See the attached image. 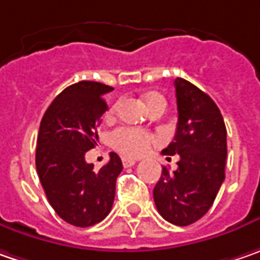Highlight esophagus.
<instances>
[{
	"label": "esophagus",
	"instance_id": "obj_1",
	"mask_svg": "<svg viewBox=\"0 0 260 260\" xmlns=\"http://www.w3.org/2000/svg\"><path fill=\"white\" fill-rule=\"evenodd\" d=\"M135 163H137L135 160L128 158V157H123V158H122V164H123V167H131V166H134Z\"/></svg>",
	"mask_w": 260,
	"mask_h": 260
}]
</instances>
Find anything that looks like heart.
<instances>
[{
    "instance_id": "heart-1",
    "label": "heart",
    "mask_w": 260,
    "mask_h": 260,
    "mask_svg": "<svg viewBox=\"0 0 260 260\" xmlns=\"http://www.w3.org/2000/svg\"><path fill=\"white\" fill-rule=\"evenodd\" d=\"M144 102L148 106V109L154 105H157V103H166L164 97L158 93H148L144 97ZM115 110H116V106H112L109 109V115L115 113ZM109 141H110V145L113 148H116L119 152L129 155V157H138V155H142L147 151L150 148V145L154 144L157 140L154 135L145 132V131L122 126V128H118L110 134Z\"/></svg>"
}]
</instances>
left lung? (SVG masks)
<instances>
[{
	"label": "left lung",
	"mask_w": 260,
	"mask_h": 260,
	"mask_svg": "<svg viewBox=\"0 0 260 260\" xmlns=\"http://www.w3.org/2000/svg\"><path fill=\"white\" fill-rule=\"evenodd\" d=\"M177 128L164 155H179L177 169L163 167L154 202L164 220L189 225L202 218L224 182L227 129L220 109L197 85L176 78Z\"/></svg>",
	"instance_id": "obj_1"
}]
</instances>
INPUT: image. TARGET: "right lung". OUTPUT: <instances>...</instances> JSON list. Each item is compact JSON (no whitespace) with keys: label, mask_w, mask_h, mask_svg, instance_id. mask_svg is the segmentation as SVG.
<instances>
[{"label":"right lung","mask_w":260,"mask_h":260,"mask_svg":"<svg viewBox=\"0 0 260 260\" xmlns=\"http://www.w3.org/2000/svg\"><path fill=\"white\" fill-rule=\"evenodd\" d=\"M110 85L80 81L59 93L40 122L36 170L55 212L75 227H90L108 217L122 161L116 152L94 172L85 152L96 145L97 128L108 110L103 96Z\"/></svg>","instance_id":"obj_1"}]
</instances>
